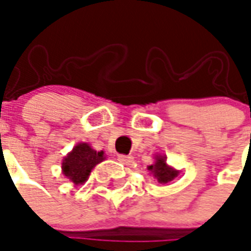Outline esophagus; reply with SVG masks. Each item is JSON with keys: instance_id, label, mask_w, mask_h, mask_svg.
<instances>
[{"instance_id": "1", "label": "esophagus", "mask_w": 251, "mask_h": 251, "mask_svg": "<svg viewBox=\"0 0 251 251\" xmlns=\"http://www.w3.org/2000/svg\"><path fill=\"white\" fill-rule=\"evenodd\" d=\"M118 161L124 165H130L133 162V157L131 155H118Z\"/></svg>"}]
</instances>
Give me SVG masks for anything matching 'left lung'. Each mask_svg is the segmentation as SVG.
I'll return each mask as SVG.
<instances>
[{
    "mask_svg": "<svg viewBox=\"0 0 251 251\" xmlns=\"http://www.w3.org/2000/svg\"><path fill=\"white\" fill-rule=\"evenodd\" d=\"M148 172L159 183H169L179 176L181 170L173 168L168 163V158L163 153L154 154V162L148 166Z\"/></svg>",
    "mask_w": 251,
    "mask_h": 251,
    "instance_id": "8db88e82",
    "label": "left lung"
}]
</instances>
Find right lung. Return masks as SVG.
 <instances>
[{"instance_id":"obj_1","label":"right lung","mask_w":251,"mask_h":251,"mask_svg":"<svg viewBox=\"0 0 251 251\" xmlns=\"http://www.w3.org/2000/svg\"><path fill=\"white\" fill-rule=\"evenodd\" d=\"M106 155L103 151H97L88 142H78L70 150L61 162V170L65 178L75 186L83 185L89 179L90 173Z\"/></svg>"}]
</instances>
